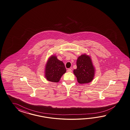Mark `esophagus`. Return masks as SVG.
Returning a JSON list of instances; mask_svg holds the SVG:
<instances>
[{
  "label": "esophagus",
  "instance_id": "esophagus-1",
  "mask_svg": "<svg viewBox=\"0 0 130 130\" xmlns=\"http://www.w3.org/2000/svg\"><path fill=\"white\" fill-rule=\"evenodd\" d=\"M67 71L69 72H72V69H69L68 70H67Z\"/></svg>",
  "mask_w": 130,
  "mask_h": 130
}]
</instances>
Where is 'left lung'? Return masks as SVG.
Returning a JSON list of instances; mask_svg holds the SVG:
<instances>
[{
  "mask_svg": "<svg viewBox=\"0 0 130 130\" xmlns=\"http://www.w3.org/2000/svg\"><path fill=\"white\" fill-rule=\"evenodd\" d=\"M76 66L73 72L77 82L81 84L91 82L94 76L95 69L90 57L86 54L81 55L77 60Z\"/></svg>",
  "mask_w": 130,
  "mask_h": 130,
  "instance_id": "obj_1",
  "label": "left lung"
}]
</instances>
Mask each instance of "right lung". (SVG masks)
I'll list each match as a JSON object with an SVG mask.
<instances>
[{
    "label": "right lung",
    "instance_id": "obj_1",
    "mask_svg": "<svg viewBox=\"0 0 130 130\" xmlns=\"http://www.w3.org/2000/svg\"><path fill=\"white\" fill-rule=\"evenodd\" d=\"M66 72L63 62L59 60L56 56L52 55L49 58L45 68V77L48 81L58 82Z\"/></svg>",
    "mask_w": 130,
    "mask_h": 130
}]
</instances>
